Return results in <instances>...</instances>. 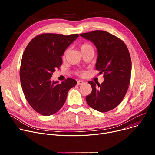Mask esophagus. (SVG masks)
Returning <instances> with one entry per match:
<instances>
[{
    "mask_svg": "<svg viewBox=\"0 0 155 155\" xmlns=\"http://www.w3.org/2000/svg\"><path fill=\"white\" fill-rule=\"evenodd\" d=\"M83 83H84V81H82V80H78L77 81V84L78 85H81V84H83Z\"/></svg>",
    "mask_w": 155,
    "mask_h": 155,
    "instance_id": "1",
    "label": "esophagus"
}]
</instances>
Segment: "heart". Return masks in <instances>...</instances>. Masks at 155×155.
<instances>
[{"instance_id":"obj_1","label":"heart","mask_w":155,"mask_h":155,"mask_svg":"<svg viewBox=\"0 0 155 155\" xmlns=\"http://www.w3.org/2000/svg\"><path fill=\"white\" fill-rule=\"evenodd\" d=\"M80 49H81V52H84V51H86L89 50V49H93V48L90 44H89L87 43H84V44H81L80 45ZM67 52H68V51H66L65 52H64V56H66V54H67ZM79 74L81 76H83V75L84 74V72H79Z\"/></svg>"}]
</instances>
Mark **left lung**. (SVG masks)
Here are the masks:
<instances>
[{
	"label": "left lung",
	"instance_id": "left-lung-1",
	"mask_svg": "<svg viewBox=\"0 0 155 155\" xmlns=\"http://www.w3.org/2000/svg\"><path fill=\"white\" fill-rule=\"evenodd\" d=\"M92 42L97 49L96 69L104 74L99 84L89 81L92 91L86 97L87 104L99 112L113 110L123 99L130 84L131 60L124 42L115 35L103 31L79 34Z\"/></svg>",
	"mask_w": 155,
	"mask_h": 155
}]
</instances>
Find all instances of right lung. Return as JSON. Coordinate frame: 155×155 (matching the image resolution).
<instances>
[{"label": "right lung", "instance_id": "obj_1", "mask_svg": "<svg viewBox=\"0 0 155 155\" xmlns=\"http://www.w3.org/2000/svg\"><path fill=\"white\" fill-rule=\"evenodd\" d=\"M78 37V34H42L32 39L24 52L20 69L23 93L30 106L43 116L57 113L64 104L69 89L77 84L71 78L59 83L51 77L62 65L66 49Z\"/></svg>", "mask_w": 155, "mask_h": 155}]
</instances>
